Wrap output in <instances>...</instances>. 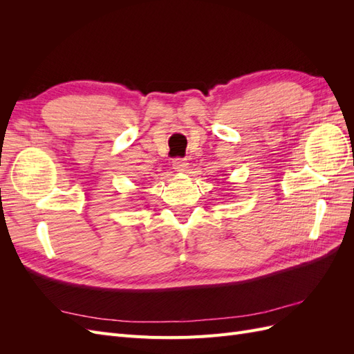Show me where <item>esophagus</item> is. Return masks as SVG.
I'll list each match as a JSON object with an SVG mask.
<instances>
[{"label":"esophagus","instance_id":"esophagus-1","mask_svg":"<svg viewBox=\"0 0 354 354\" xmlns=\"http://www.w3.org/2000/svg\"><path fill=\"white\" fill-rule=\"evenodd\" d=\"M173 168L176 171H178V173H186L187 168H189L187 159H185V158H176V159H173Z\"/></svg>","mask_w":354,"mask_h":354}]
</instances>
